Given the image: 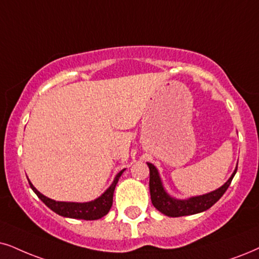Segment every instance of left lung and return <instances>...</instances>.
I'll return each mask as SVG.
<instances>
[{"label":"left lung","mask_w":259,"mask_h":259,"mask_svg":"<svg viewBox=\"0 0 259 259\" xmlns=\"http://www.w3.org/2000/svg\"><path fill=\"white\" fill-rule=\"evenodd\" d=\"M147 165L149 167V191L153 205L159 211H161L162 214L171 218L194 215L212 207L222 197L226 190L228 189V186H230L232 179H233V177L238 169V167H235L231 178L221 188L217 189L215 191H211L205 195L195 196V197H190L188 199H177L172 197V196H169L166 192V190L163 189L161 178H160L159 172L155 166L149 162H147Z\"/></svg>","instance_id":"left-lung-1"}]
</instances>
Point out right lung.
Segmentation results:
<instances>
[{
  "label": "right lung",
  "mask_w": 259,
  "mask_h": 259,
  "mask_svg": "<svg viewBox=\"0 0 259 259\" xmlns=\"http://www.w3.org/2000/svg\"><path fill=\"white\" fill-rule=\"evenodd\" d=\"M124 169H122V171L116 176V178H114L112 184L110 185V188L107 189L103 195L99 196L97 199H94V201L84 202V203L54 201V199L49 198L47 196L40 194V192L34 188L31 182L28 181V183H29V186H31V189L33 190L35 195H37L38 197L45 203V205H48L52 211H55L56 214L61 215V217L70 218V219H81V220H98V219L105 217L107 212L110 211L111 207H112L114 188H116L119 177L122 176Z\"/></svg>",
  "instance_id": "add662e5"
}]
</instances>
